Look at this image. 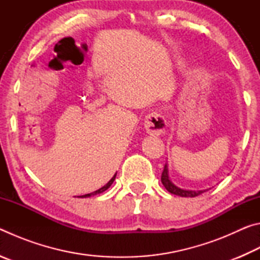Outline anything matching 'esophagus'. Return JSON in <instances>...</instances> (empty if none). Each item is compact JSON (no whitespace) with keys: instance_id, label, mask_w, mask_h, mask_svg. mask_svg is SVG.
Segmentation results:
<instances>
[{"instance_id":"obj_1","label":"esophagus","mask_w":260,"mask_h":260,"mask_svg":"<svg viewBox=\"0 0 260 260\" xmlns=\"http://www.w3.org/2000/svg\"><path fill=\"white\" fill-rule=\"evenodd\" d=\"M144 128L147 133L158 136L165 133L166 129V120L164 116H161L159 112H150L144 118Z\"/></svg>"}]
</instances>
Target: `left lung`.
<instances>
[{
  "label": "left lung",
  "instance_id": "left-lung-1",
  "mask_svg": "<svg viewBox=\"0 0 260 260\" xmlns=\"http://www.w3.org/2000/svg\"><path fill=\"white\" fill-rule=\"evenodd\" d=\"M161 183L164 184V187L166 188V190L173 193V195H178L181 197H196L203 193L205 190H187V189H182L179 188L178 186L171 181L170 177H169V166H167V162L164 166V171L161 173Z\"/></svg>",
  "mask_w": 260,
  "mask_h": 260
}]
</instances>
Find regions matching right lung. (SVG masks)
<instances>
[{"label": "right lung", "instance_id": "right-lung-1", "mask_svg": "<svg viewBox=\"0 0 260 260\" xmlns=\"http://www.w3.org/2000/svg\"><path fill=\"white\" fill-rule=\"evenodd\" d=\"M116 175H117V173L113 175L112 177V179L110 180V181L105 184V186H103L102 188H100L99 190H96V191H94V192H90V193H86V195H82V196H80V197H90V196H93V195H98V193H102L103 191H105L107 190L108 188H110V186H111V184L113 183V181H114V179H116Z\"/></svg>", "mask_w": 260, "mask_h": 260}]
</instances>
